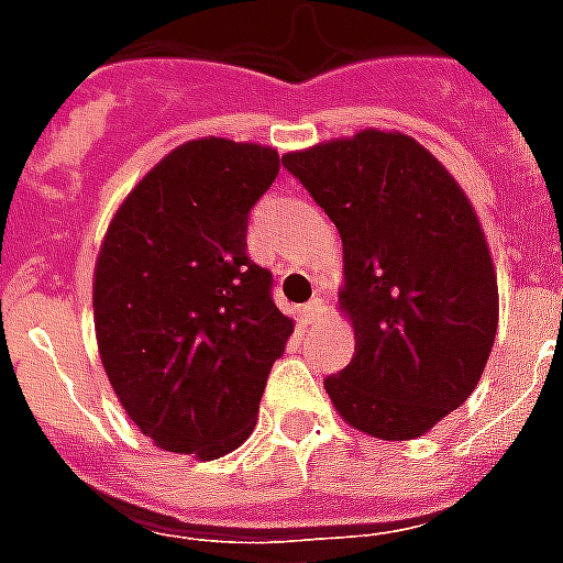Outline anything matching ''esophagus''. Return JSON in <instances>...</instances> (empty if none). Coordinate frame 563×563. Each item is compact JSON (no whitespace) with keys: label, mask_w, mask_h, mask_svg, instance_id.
<instances>
[{"label":"esophagus","mask_w":563,"mask_h":563,"mask_svg":"<svg viewBox=\"0 0 563 563\" xmlns=\"http://www.w3.org/2000/svg\"><path fill=\"white\" fill-rule=\"evenodd\" d=\"M301 313H305L307 322H319V319L325 317V301H322V298H313V301H307Z\"/></svg>","instance_id":"esophagus-1"}]
</instances>
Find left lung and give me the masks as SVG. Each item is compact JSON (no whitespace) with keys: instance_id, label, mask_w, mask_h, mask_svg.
Listing matches in <instances>:
<instances>
[{"instance_id":"8db88e82","label":"left lung","mask_w":563,"mask_h":563,"mask_svg":"<svg viewBox=\"0 0 563 563\" xmlns=\"http://www.w3.org/2000/svg\"><path fill=\"white\" fill-rule=\"evenodd\" d=\"M283 165L343 241L355 355L325 379L334 410L379 440L428 434L471 398L495 346L497 274L471 198L434 153L383 129Z\"/></svg>"}]
</instances>
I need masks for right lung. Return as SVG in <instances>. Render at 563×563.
<instances>
[{
	"label": "right lung",
	"mask_w": 563,
	"mask_h": 563,
	"mask_svg": "<svg viewBox=\"0 0 563 563\" xmlns=\"http://www.w3.org/2000/svg\"><path fill=\"white\" fill-rule=\"evenodd\" d=\"M280 172L274 147L186 141L123 198L92 274L104 374L165 452L222 459L256 428L292 319L246 256L250 208Z\"/></svg>",
	"instance_id": "add662e5"
}]
</instances>
